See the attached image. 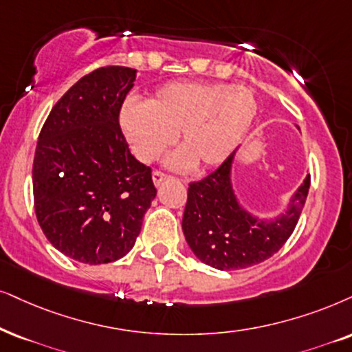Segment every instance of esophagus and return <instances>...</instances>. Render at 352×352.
<instances>
[{
    "label": "esophagus",
    "mask_w": 352,
    "mask_h": 352,
    "mask_svg": "<svg viewBox=\"0 0 352 352\" xmlns=\"http://www.w3.org/2000/svg\"><path fill=\"white\" fill-rule=\"evenodd\" d=\"M167 173H164V172H161V170H155L154 173H153V180H154V184L155 185H159L161 184V182H164L167 179Z\"/></svg>",
    "instance_id": "obj_1"
}]
</instances>
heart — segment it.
I'll list each match as a JSON object with an SVG mask.
<instances>
[{
  "mask_svg": "<svg viewBox=\"0 0 352 352\" xmlns=\"http://www.w3.org/2000/svg\"><path fill=\"white\" fill-rule=\"evenodd\" d=\"M258 104L248 89L222 82L177 81L159 89L148 104L126 102L122 128L133 151L143 162L161 159L179 133L173 167L199 168L224 162L240 143Z\"/></svg>",
  "mask_w": 352,
  "mask_h": 352,
  "instance_id": "heart-1",
  "label": "heart"
}]
</instances>
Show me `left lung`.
<instances>
[{
    "label": "left lung",
    "mask_w": 352,
    "mask_h": 352,
    "mask_svg": "<svg viewBox=\"0 0 352 352\" xmlns=\"http://www.w3.org/2000/svg\"><path fill=\"white\" fill-rule=\"evenodd\" d=\"M230 154L214 172L188 184L182 228L203 263L222 271L243 270L268 260L294 232L309 195L310 175L281 217L256 221L239 206L230 186Z\"/></svg>",
    "instance_id": "left-lung-1"
}]
</instances>
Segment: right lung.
Returning a JSON list of instances; mask_svg holds the SVG:
<instances>
[{
    "label": "right lung",
    "mask_w": 352,
    "mask_h": 352,
    "mask_svg": "<svg viewBox=\"0 0 352 352\" xmlns=\"http://www.w3.org/2000/svg\"><path fill=\"white\" fill-rule=\"evenodd\" d=\"M136 69L102 66L53 105L35 148V216L50 243L79 263L126 255L155 197L153 168L130 154L120 110Z\"/></svg>",
    "instance_id": "right-lung-1"
}]
</instances>
